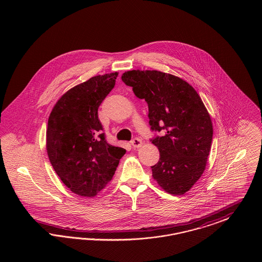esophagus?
Segmentation results:
<instances>
[{"mask_svg": "<svg viewBox=\"0 0 262 262\" xmlns=\"http://www.w3.org/2000/svg\"><path fill=\"white\" fill-rule=\"evenodd\" d=\"M132 145L134 148H138V147H141L142 145V141L139 139V138H134L132 140Z\"/></svg>", "mask_w": 262, "mask_h": 262, "instance_id": "esophagus-1", "label": "esophagus"}]
</instances>
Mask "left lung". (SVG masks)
<instances>
[{"label": "left lung", "mask_w": 262, "mask_h": 262, "mask_svg": "<svg viewBox=\"0 0 262 262\" xmlns=\"http://www.w3.org/2000/svg\"><path fill=\"white\" fill-rule=\"evenodd\" d=\"M122 80L148 104L152 139L160 152L152 178L170 194L188 191L203 174L211 149V118L199 93L186 80L159 71H127Z\"/></svg>", "instance_id": "8db88e82"}]
</instances>
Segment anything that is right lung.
Listing matches in <instances>:
<instances>
[{"label":"right lung","instance_id":"1","mask_svg":"<svg viewBox=\"0 0 262 262\" xmlns=\"http://www.w3.org/2000/svg\"><path fill=\"white\" fill-rule=\"evenodd\" d=\"M119 73L96 75L69 89L51 111L46 150L55 172L75 194L94 198L112 180L125 149L106 142L98 108Z\"/></svg>","mask_w":262,"mask_h":262}]
</instances>
